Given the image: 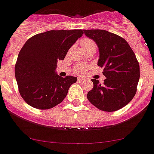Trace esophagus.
I'll use <instances>...</instances> for the list:
<instances>
[{
  "label": "esophagus",
  "mask_w": 154,
  "mask_h": 154,
  "mask_svg": "<svg viewBox=\"0 0 154 154\" xmlns=\"http://www.w3.org/2000/svg\"><path fill=\"white\" fill-rule=\"evenodd\" d=\"M77 80H78V81H83V80H84V78H83V77H78V79H77Z\"/></svg>",
  "instance_id": "esophagus-1"
}]
</instances>
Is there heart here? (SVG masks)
Listing matches in <instances>:
<instances>
[{
    "mask_svg": "<svg viewBox=\"0 0 154 154\" xmlns=\"http://www.w3.org/2000/svg\"><path fill=\"white\" fill-rule=\"evenodd\" d=\"M80 44H81L82 47H88V46H91V45H95L94 42L92 41L89 39H83L80 42ZM76 72L77 73H81L83 71V68L81 66H77L76 68Z\"/></svg>",
    "mask_w": 154,
    "mask_h": 154,
    "instance_id": "b5f03b06",
    "label": "heart"
}]
</instances>
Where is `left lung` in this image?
<instances>
[{
  "mask_svg": "<svg viewBox=\"0 0 154 154\" xmlns=\"http://www.w3.org/2000/svg\"><path fill=\"white\" fill-rule=\"evenodd\" d=\"M95 41L99 52L98 65L104 68L103 84L92 79L93 88L87 98L99 110L111 112L129 104L136 93L139 64L126 40L105 30H83Z\"/></svg>",
  "mask_w": 154,
  "mask_h": 154,
  "instance_id": "obj_1",
  "label": "left lung"
}]
</instances>
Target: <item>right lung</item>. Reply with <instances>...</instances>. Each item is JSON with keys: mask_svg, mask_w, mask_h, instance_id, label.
I'll return each instance as SVG.
<instances>
[{"mask_svg": "<svg viewBox=\"0 0 154 154\" xmlns=\"http://www.w3.org/2000/svg\"><path fill=\"white\" fill-rule=\"evenodd\" d=\"M81 29L48 31L36 34L25 42L18 56L15 76L19 93L34 108L46 110L60 104L77 78L60 77L58 60L83 35Z\"/></svg>", "mask_w": 154, "mask_h": 154, "instance_id": "right-lung-1", "label": "right lung"}]
</instances>
